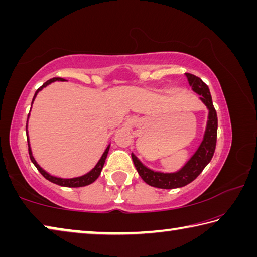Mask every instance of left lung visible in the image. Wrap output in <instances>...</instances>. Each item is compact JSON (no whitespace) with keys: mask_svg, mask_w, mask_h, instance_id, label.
Returning <instances> with one entry per match:
<instances>
[{"mask_svg":"<svg viewBox=\"0 0 257 257\" xmlns=\"http://www.w3.org/2000/svg\"><path fill=\"white\" fill-rule=\"evenodd\" d=\"M186 77L188 79L191 89L199 95V99L205 104L208 110L205 133H204L203 141L196 152L187 161L184 167L176 172H160L152 170L143 164L136 155L132 153L135 168H136L138 175L142 177V179L147 185L156 187V188L173 189L190 184L201 175L204 168L210 163L215 151L217 116L215 108L213 106L210 89L201 78L191 75V73H186Z\"/></svg>","mask_w":257,"mask_h":257,"instance_id":"8db88e82","label":"left lung"}]
</instances>
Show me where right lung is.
I'll return each mask as SVG.
<instances>
[{
  "label": "right lung",
  "instance_id": "1",
  "mask_svg": "<svg viewBox=\"0 0 257 257\" xmlns=\"http://www.w3.org/2000/svg\"><path fill=\"white\" fill-rule=\"evenodd\" d=\"M63 80H64L63 78H52V79L44 82V84H43L40 87V88L36 90V93H35L34 98H33V102H32V105H33V103H34V99L36 98V96H37L38 92H41V90L44 88V87L52 84V82H54V81H63ZM28 119H29V114H28ZM28 119H27V122H28ZM26 133L28 134L27 125H26ZM27 142H28V152H29L30 160H32V162L34 163L35 167L37 168V170L42 173V176L44 177L45 179L49 180V181L53 182V184H56V185L62 186V187H71V188H75V187H84V186L93 184V182L99 177V175H101V171H102V169H103L104 163H105V160H106V156H107V153H108V150H110V145H108L106 149H105V151H104V153L102 154L101 159L98 160V162L96 163V165H95V167L89 172H87L86 175L80 176V177H76V178H59V177H55V176L50 175L49 172H46L44 169L41 168V165L36 162V160H35V158L33 156V152H32V149H30L29 137L28 136H27Z\"/></svg>",
  "mask_w": 257,
  "mask_h": 257
}]
</instances>
